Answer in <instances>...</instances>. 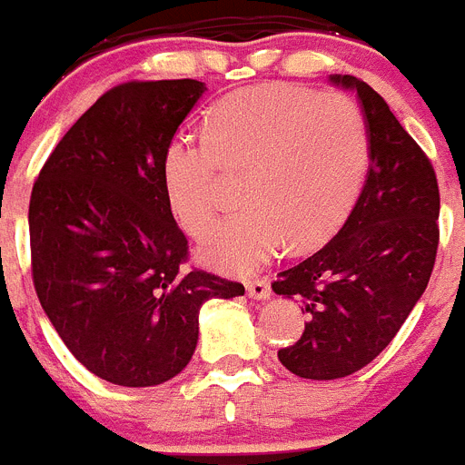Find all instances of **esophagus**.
<instances>
[{
	"label": "esophagus",
	"instance_id": "1",
	"mask_svg": "<svg viewBox=\"0 0 465 465\" xmlns=\"http://www.w3.org/2000/svg\"><path fill=\"white\" fill-rule=\"evenodd\" d=\"M246 292H249L251 300H270L272 297V285L267 279H258V281H251L246 285Z\"/></svg>",
	"mask_w": 465,
	"mask_h": 465
}]
</instances>
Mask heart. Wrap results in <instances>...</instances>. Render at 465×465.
Listing matches in <instances>:
<instances>
[{
    "label": "heart",
    "instance_id": "obj_1",
    "mask_svg": "<svg viewBox=\"0 0 465 465\" xmlns=\"http://www.w3.org/2000/svg\"><path fill=\"white\" fill-rule=\"evenodd\" d=\"M221 165L249 168L246 207L204 232L200 258L228 274H251L285 240L306 249L343 223L369 168V126L346 94L258 84L225 96L207 117V135L177 131L161 159L170 212L193 235L219 207Z\"/></svg>",
    "mask_w": 465,
    "mask_h": 465
}]
</instances>
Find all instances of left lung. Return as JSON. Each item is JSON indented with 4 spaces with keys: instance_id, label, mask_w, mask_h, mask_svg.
<instances>
[{
    "instance_id": "obj_1",
    "label": "left lung",
    "mask_w": 465,
    "mask_h": 465,
    "mask_svg": "<svg viewBox=\"0 0 465 465\" xmlns=\"http://www.w3.org/2000/svg\"><path fill=\"white\" fill-rule=\"evenodd\" d=\"M330 83L355 92L369 126V170L339 232L272 283L309 318L295 346L279 351L281 364L309 381L351 376L390 346L427 291L440 214L431 161L381 94L355 75Z\"/></svg>"
}]
</instances>
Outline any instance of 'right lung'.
I'll return each mask as SVG.
<instances>
[{
  "label": "right lung",
  "mask_w": 465,
  "mask_h": 465,
  "mask_svg": "<svg viewBox=\"0 0 465 465\" xmlns=\"http://www.w3.org/2000/svg\"><path fill=\"white\" fill-rule=\"evenodd\" d=\"M207 92L198 80L126 83L66 131L29 200L34 288L75 360L113 385L152 387L191 361L207 300L244 285L184 272L186 237L161 159Z\"/></svg>",
  "instance_id": "add662e5"
}]
</instances>
